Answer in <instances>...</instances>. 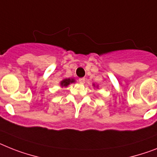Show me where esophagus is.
Masks as SVG:
<instances>
[{"label":"esophagus","mask_w":157,"mask_h":157,"mask_svg":"<svg viewBox=\"0 0 157 157\" xmlns=\"http://www.w3.org/2000/svg\"><path fill=\"white\" fill-rule=\"evenodd\" d=\"M79 82L81 84H84L85 83V78H79Z\"/></svg>","instance_id":"1"}]
</instances>
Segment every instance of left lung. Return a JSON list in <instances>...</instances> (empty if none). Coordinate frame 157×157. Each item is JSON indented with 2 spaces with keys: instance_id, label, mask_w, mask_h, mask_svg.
<instances>
[{
  "instance_id": "1",
  "label": "left lung",
  "mask_w": 157,
  "mask_h": 157,
  "mask_svg": "<svg viewBox=\"0 0 157 157\" xmlns=\"http://www.w3.org/2000/svg\"><path fill=\"white\" fill-rule=\"evenodd\" d=\"M93 86H94V84H93ZM96 87H98V86H97Z\"/></svg>"
}]
</instances>
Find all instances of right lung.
<instances>
[{
    "mask_svg": "<svg viewBox=\"0 0 157 157\" xmlns=\"http://www.w3.org/2000/svg\"><path fill=\"white\" fill-rule=\"evenodd\" d=\"M75 82V78H64L60 82V86L62 87H67L71 83Z\"/></svg>",
    "mask_w": 157,
    "mask_h": 157,
    "instance_id": "1",
    "label": "right lung"
}]
</instances>
